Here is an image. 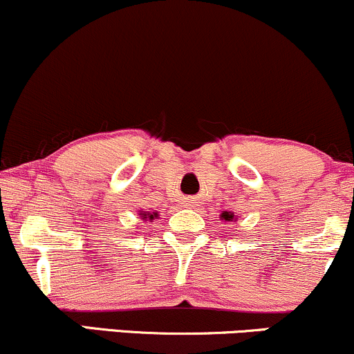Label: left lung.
<instances>
[{"label": "left lung", "mask_w": 354, "mask_h": 354, "mask_svg": "<svg viewBox=\"0 0 354 354\" xmlns=\"http://www.w3.org/2000/svg\"><path fill=\"white\" fill-rule=\"evenodd\" d=\"M222 218H225V220H232V218H234V215L228 214V212H225V214H222Z\"/></svg>", "instance_id": "obj_1"}]
</instances>
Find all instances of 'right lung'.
I'll use <instances>...</instances> for the list:
<instances>
[{
  "mask_svg": "<svg viewBox=\"0 0 354 354\" xmlns=\"http://www.w3.org/2000/svg\"><path fill=\"white\" fill-rule=\"evenodd\" d=\"M142 217H144V218H147V217H145V214H142ZM153 217H157V214H153V215H151V217H149V218H151V220H152Z\"/></svg>",
  "mask_w": 354,
  "mask_h": 354,
  "instance_id": "obj_1",
  "label": "right lung"
}]
</instances>
